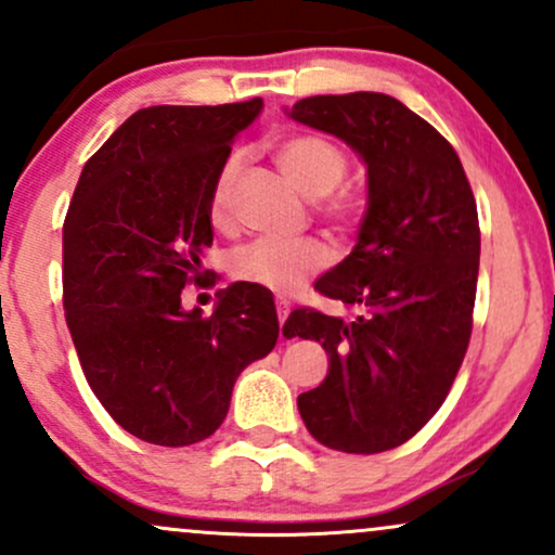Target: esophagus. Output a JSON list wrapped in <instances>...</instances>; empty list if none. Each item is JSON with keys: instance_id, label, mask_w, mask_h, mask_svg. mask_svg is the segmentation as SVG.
<instances>
[{"instance_id": "esophagus-1", "label": "esophagus", "mask_w": 555, "mask_h": 555, "mask_svg": "<svg viewBox=\"0 0 555 555\" xmlns=\"http://www.w3.org/2000/svg\"><path fill=\"white\" fill-rule=\"evenodd\" d=\"M276 313H279V323H284L286 315H289V302H286L284 297H276Z\"/></svg>"}]
</instances>
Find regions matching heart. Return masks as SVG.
<instances>
[{"label": "heart", "instance_id": "heart-1", "mask_svg": "<svg viewBox=\"0 0 555 555\" xmlns=\"http://www.w3.org/2000/svg\"><path fill=\"white\" fill-rule=\"evenodd\" d=\"M273 156H276L279 169L289 177V182L295 184L299 193L313 197V201L323 197L321 206L331 219L349 221L358 214V197L352 193H331L347 175V156L328 138L299 132V135L284 138L273 151ZM240 167L242 156L232 154L216 175L211 203H208V211H211V221L216 227L227 224L232 188L240 175ZM326 263L328 247L321 240H256L234 250L232 260H229V271L237 282L263 286V289L271 292H292L302 282H308Z\"/></svg>", "mask_w": 555, "mask_h": 555}]
</instances>
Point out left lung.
Wrapping results in <instances>:
<instances>
[{
    "instance_id": "1",
    "label": "left lung",
    "mask_w": 555,
    "mask_h": 555,
    "mask_svg": "<svg viewBox=\"0 0 555 555\" xmlns=\"http://www.w3.org/2000/svg\"><path fill=\"white\" fill-rule=\"evenodd\" d=\"M284 112L344 140L367 169L358 242L315 282L360 315L295 310L284 323L286 339H315L328 354L326 378L299 393L297 410L318 443L380 454L436 415L467 352L480 269L475 197L449 140L393 95H310Z\"/></svg>"
}]
</instances>
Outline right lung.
I'll list each match as a JSON object with an SVG mask.
<instances>
[{
    "label": "right lung",
    "mask_w": 555,
    "mask_h": 555,
    "mask_svg": "<svg viewBox=\"0 0 555 555\" xmlns=\"http://www.w3.org/2000/svg\"><path fill=\"white\" fill-rule=\"evenodd\" d=\"M263 101L149 106L88 158L62 229L65 315L88 386L145 443L224 423L237 375L279 339L273 297L234 282L214 313L182 308L211 247V190Z\"/></svg>",
    "instance_id": "add662e5"
}]
</instances>
